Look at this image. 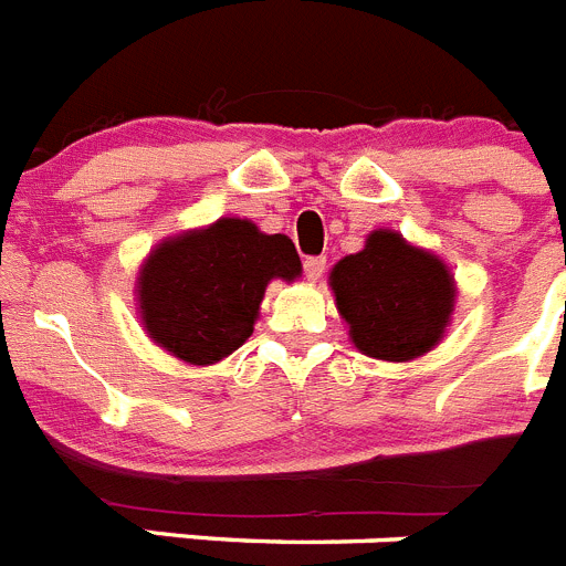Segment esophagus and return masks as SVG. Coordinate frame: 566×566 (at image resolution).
I'll use <instances>...</instances> for the list:
<instances>
[{
	"label": "esophagus",
	"mask_w": 566,
	"mask_h": 566,
	"mask_svg": "<svg viewBox=\"0 0 566 566\" xmlns=\"http://www.w3.org/2000/svg\"><path fill=\"white\" fill-rule=\"evenodd\" d=\"M303 272H306V277L312 283H317L323 277V272H326V258H306L303 260Z\"/></svg>",
	"instance_id": "1"
}]
</instances>
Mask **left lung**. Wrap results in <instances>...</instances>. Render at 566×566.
I'll list each match as a JSON object with an SVG mask.
<instances>
[{"instance_id": "obj_1", "label": "left lung", "mask_w": 566, "mask_h": 566, "mask_svg": "<svg viewBox=\"0 0 566 566\" xmlns=\"http://www.w3.org/2000/svg\"><path fill=\"white\" fill-rule=\"evenodd\" d=\"M354 348L385 363H411L442 343L457 306L451 266L394 229H374L357 254L328 274Z\"/></svg>"}]
</instances>
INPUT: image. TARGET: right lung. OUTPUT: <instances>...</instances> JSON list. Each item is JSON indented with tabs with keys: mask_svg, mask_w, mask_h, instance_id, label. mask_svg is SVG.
I'll use <instances>...</instances> for the list:
<instances>
[{
	"mask_svg": "<svg viewBox=\"0 0 566 566\" xmlns=\"http://www.w3.org/2000/svg\"><path fill=\"white\" fill-rule=\"evenodd\" d=\"M303 274L286 234L247 218H218L164 238L138 269L135 303L155 345L189 365H214L254 332L266 286Z\"/></svg>",
	"mask_w": 566,
	"mask_h": 566,
	"instance_id": "obj_1",
	"label": "right lung"
}]
</instances>
